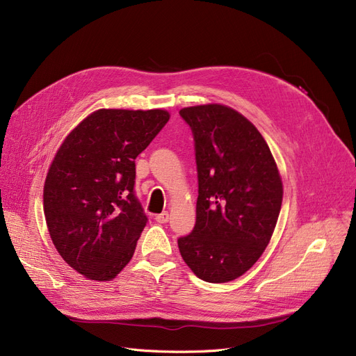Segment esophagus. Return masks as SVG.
I'll return each mask as SVG.
<instances>
[{
	"label": "esophagus",
	"instance_id": "obj_1",
	"mask_svg": "<svg viewBox=\"0 0 356 356\" xmlns=\"http://www.w3.org/2000/svg\"><path fill=\"white\" fill-rule=\"evenodd\" d=\"M155 220H156V222H159V223H166L168 220H169V213H168V211H163V213H161V214H156V216H155Z\"/></svg>",
	"mask_w": 356,
	"mask_h": 356
}]
</instances>
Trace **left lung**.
Instances as JSON below:
<instances>
[{
  "instance_id": "left-lung-1",
  "label": "left lung",
  "mask_w": 356,
  "mask_h": 356,
  "mask_svg": "<svg viewBox=\"0 0 356 356\" xmlns=\"http://www.w3.org/2000/svg\"><path fill=\"white\" fill-rule=\"evenodd\" d=\"M191 127L198 198L181 257L207 282H229L255 264L274 233L282 182L273 154L246 117L222 104L179 111Z\"/></svg>"
}]
</instances>
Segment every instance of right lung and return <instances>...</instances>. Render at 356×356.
<instances>
[{"instance_id":"add662e5","label":"right lung","mask_w":356,"mask_h":356,"mask_svg":"<svg viewBox=\"0 0 356 356\" xmlns=\"http://www.w3.org/2000/svg\"><path fill=\"white\" fill-rule=\"evenodd\" d=\"M169 120L165 110L101 108L65 139L49 168L43 210L63 261L95 281L129 264L147 217L134 194V159Z\"/></svg>"}]
</instances>
